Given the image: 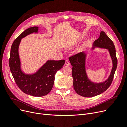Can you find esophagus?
Masks as SVG:
<instances>
[{"label": "esophagus", "mask_w": 127, "mask_h": 127, "mask_svg": "<svg viewBox=\"0 0 127 127\" xmlns=\"http://www.w3.org/2000/svg\"><path fill=\"white\" fill-rule=\"evenodd\" d=\"M65 64H66V65H67V66H70V63L69 61V60H66V61H65Z\"/></svg>", "instance_id": "obj_1"}]
</instances>
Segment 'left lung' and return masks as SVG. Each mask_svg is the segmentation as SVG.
I'll return each instance as SVG.
<instances>
[{
	"instance_id": "1",
	"label": "left lung",
	"mask_w": 127,
	"mask_h": 127,
	"mask_svg": "<svg viewBox=\"0 0 127 127\" xmlns=\"http://www.w3.org/2000/svg\"><path fill=\"white\" fill-rule=\"evenodd\" d=\"M99 48L108 50L112 61V68L110 75L104 82L94 83L88 78L86 70V59L87 53L81 52L69 58L72 68V76L74 79V89L76 92L83 97H94L102 93L111 85L115 71L117 67L118 61L114 45L105 33L102 31L99 37L95 40L91 50Z\"/></svg>"
}]
</instances>
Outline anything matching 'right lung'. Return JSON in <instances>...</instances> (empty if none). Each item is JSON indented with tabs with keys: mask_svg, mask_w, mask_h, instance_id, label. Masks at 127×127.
<instances>
[{
	"mask_svg": "<svg viewBox=\"0 0 127 127\" xmlns=\"http://www.w3.org/2000/svg\"><path fill=\"white\" fill-rule=\"evenodd\" d=\"M38 33L39 27H31L14 41L11 47L9 65L15 82L24 93L33 96L42 97L52 90L55 76L57 71L63 68L65 60H48L33 74H25L22 71L18 52L21 39L31 34Z\"/></svg>",
	"mask_w": 127,
	"mask_h": 127,
	"instance_id": "right-lung-1",
	"label": "right lung"
}]
</instances>
